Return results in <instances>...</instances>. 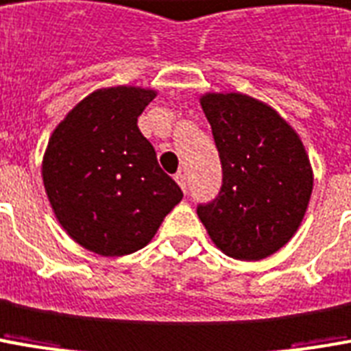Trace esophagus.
Segmentation results:
<instances>
[{"label":"esophagus","mask_w":351,"mask_h":351,"mask_svg":"<svg viewBox=\"0 0 351 351\" xmlns=\"http://www.w3.org/2000/svg\"><path fill=\"white\" fill-rule=\"evenodd\" d=\"M176 181L180 183V187L183 189V193H187V178H185V173L178 171V173H176Z\"/></svg>","instance_id":"obj_1"}]
</instances>
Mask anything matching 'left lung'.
<instances>
[{
    "label": "left lung",
    "instance_id": "1",
    "mask_svg": "<svg viewBox=\"0 0 351 351\" xmlns=\"http://www.w3.org/2000/svg\"><path fill=\"white\" fill-rule=\"evenodd\" d=\"M221 162V187L197 206L214 245L237 260H262L296 233L313 173L300 137L271 106L243 93L200 99Z\"/></svg>",
    "mask_w": 351,
    "mask_h": 351
}]
</instances>
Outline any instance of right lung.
<instances>
[{
  "label": "right lung",
  "mask_w": 351,
  "mask_h": 351,
  "mask_svg": "<svg viewBox=\"0 0 351 351\" xmlns=\"http://www.w3.org/2000/svg\"><path fill=\"white\" fill-rule=\"evenodd\" d=\"M152 89H97L57 125L43 156L53 212L78 245L101 256L143 248L181 199L137 128Z\"/></svg>",
  "instance_id": "right-lung-1"
}]
</instances>
